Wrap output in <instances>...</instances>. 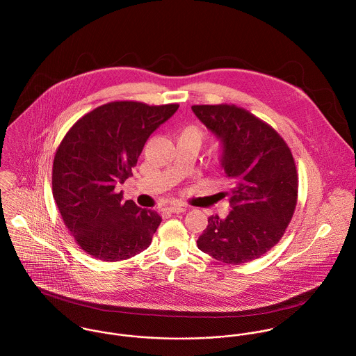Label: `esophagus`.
I'll use <instances>...</instances> for the list:
<instances>
[{
  "mask_svg": "<svg viewBox=\"0 0 356 356\" xmlns=\"http://www.w3.org/2000/svg\"><path fill=\"white\" fill-rule=\"evenodd\" d=\"M186 208L184 205H179V204H174V205H170L167 207V211L168 212H172V213H179V212H184Z\"/></svg>",
  "mask_w": 356,
  "mask_h": 356,
  "instance_id": "obj_1",
  "label": "esophagus"
}]
</instances>
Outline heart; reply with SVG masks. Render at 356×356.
<instances>
[{"label": "heart", "instance_id": "obj_1", "mask_svg": "<svg viewBox=\"0 0 356 356\" xmlns=\"http://www.w3.org/2000/svg\"><path fill=\"white\" fill-rule=\"evenodd\" d=\"M179 136H185V137H191L193 140H196L199 144L202 141V137H203V133H202V129L197 127V126H186L181 130V134Z\"/></svg>", "mask_w": 356, "mask_h": 356}]
</instances>
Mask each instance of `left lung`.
<instances>
[{
	"instance_id": "obj_1",
	"label": "left lung",
	"mask_w": 356,
	"mask_h": 356,
	"mask_svg": "<svg viewBox=\"0 0 356 356\" xmlns=\"http://www.w3.org/2000/svg\"><path fill=\"white\" fill-rule=\"evenodd\" d=\"M192 111L220 141V167L232 179V211L208 218L197 240L204 254L229 264L260 257L284 236L298 203V171L289 147L267 123L227 104Z\"/></svg>"
}]
</instances>
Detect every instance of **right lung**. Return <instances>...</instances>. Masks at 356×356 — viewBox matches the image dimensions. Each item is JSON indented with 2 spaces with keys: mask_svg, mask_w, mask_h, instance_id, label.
Masks as SVG:
<instances>
[{
  "mask_svg": "<svg viewBox=\"0 0 356 356\" xmlns=\"http://www.w3.org/2000/svg\"><path fill=\"white\" fill-rule=\"evenodd\" d=\"M178 106L108 102L82 116L60 143L53 160V197L85 252L118 261L151 245L160 215L133 200L123 203L116 188L131 175L149 136Z\"/></svg>",
  "mask_w": 356,
  "mask_h": 356,
  "instance_id": "right-lung-1",
  "label": "right lung"
}]
</instances>
